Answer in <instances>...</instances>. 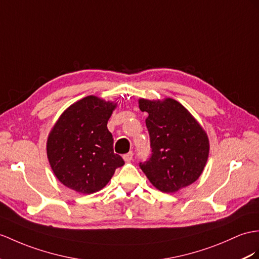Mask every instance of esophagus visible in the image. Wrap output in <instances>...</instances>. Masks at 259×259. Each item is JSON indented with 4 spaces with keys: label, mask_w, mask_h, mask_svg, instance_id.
<instances>
[{
    "label": "esophagus",
    "mask_w": 259,
    "mask_h": 259,
    "mask_svg": "<svg viewBox=\"0 0 259 259\" xmlns=\"http://www.w3.org/2000/svg\"><path fill=\"white\" fill-rule=\"evenodd\" d=\"M133 156H134L133 151H130V153L125 154V155L123 156V159H124L126 162H130V161L133 160Z\"/></svg>",
    "instance_id": "obj_1"
}]
</instances>
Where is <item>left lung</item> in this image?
Listing matches in <instances>:
<instances>
[{
	"label": "left lung",
	"instance_id": "1",
	"mask_svg": "<svg viewBox=\"0 0 259 259\" xmlns=\"http://www.w3.org/2000/svg\"><path fill=\"white\" fill-rule=\"evenodd\" d=\"M147 112L150 158L140 162L148 180L161 192L190 186L202 174L209 157V138L197 119L174 99L138 101Z\"/></svg>",
	"mask_w": 259,
	"mask_h": 259
}]
</instances>
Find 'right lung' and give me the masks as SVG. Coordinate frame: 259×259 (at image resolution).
Masks as SVG:
<instances>
[{"label":"right lung","mask_w":259,"mask_h":259,"mask_svg":"<svg viewBox=\"0 0 259 259\" xmlns=\"http://www.w3.org/2000/svg\"><path fill=\"white\" fill-rule=\"evenodd\" d=\"M115 108L114 102L89 96L69 106L56 122L48 135L47 157L62 185L83 194L97 192L124 165L108 130Z\"/></svg>","instance_id":"right-lung-1"}]
</instances>
